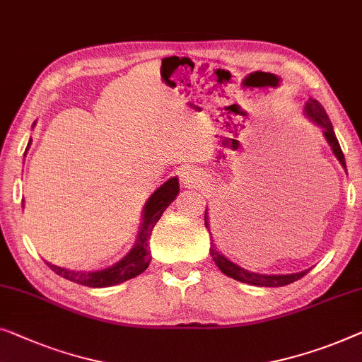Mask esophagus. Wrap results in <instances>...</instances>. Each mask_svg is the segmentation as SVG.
Returning <instances> with one entry per match:
<instances>
[{
    "label": "esophagus",
    "mask_w": 362,
    "mask_h": 362,
    "mask_svg": "<svg viewBox=\"0 0 362 362\" xmlns=\"http://www.w3.org/2000/svg\"><path fill=\"white\" fill-rule=\"evenodd\" d=\"M181 181L186 187L196 186L201 182V175H199L197 171H194L192 168H185L181 171Z\"/></svg>",
    "instance_id": "esophagus-1"
}]
</instances>
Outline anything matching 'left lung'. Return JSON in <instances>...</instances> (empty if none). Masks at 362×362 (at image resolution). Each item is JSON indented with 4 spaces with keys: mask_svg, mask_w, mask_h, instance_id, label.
<instances>
[{
    "mask_svg": "<svg viewBox=\"0 0 362 362\" xmlns=\"http://www.w3.org/2000/svg\"><path fill=\"white\" fill-rule=\"evenodd\" d=\"M303 116L322 129L323 137H325V140H327V144L329 145V148H332L333 155L337 156L339 165H341L344 171H346V161H344L341 146H339L337 135H334L333 125H332V122H329V119L327 116V112H325L322 104L318 103L317 99L310 98L305 103V106H303ZM204 220H206L207 232H209V235H211V250H209V253H211L214 263L217 264V268L222 271L225 276L232 277V279H235V281L245 282V284H251V286H258V287H282V286L291 284V282L298 281L300 277H303L308 271H310V269H305L300 272H292V274H259V272L245 269V268H242V266L235 264L233 261H230L225 255L220 253L217 245L214 243L212 232H211V220H209V209L207 207H206V216H204Z\"/></svg>",
    "mask_w": 362,
    "mask_h": 362,
    "instance_id": "left-lung-1",
    "label": "left lung"
}]
</instances>
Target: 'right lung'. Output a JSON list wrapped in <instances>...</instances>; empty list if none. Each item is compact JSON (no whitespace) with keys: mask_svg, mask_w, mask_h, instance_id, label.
Returning <instances> with one entry per match:
<instances>
[{"mask_svg":"<svg viewBox=\"0 0 362 362\" xmlns=\"http://www.w3.org/2000/svg\"><path fill=\"white\" fill-rule=\"evenodd\" d=\"M35 122L33 124V127ZM33 142V139L29 140V145ZM177 194H180V181L177 177H170L168 181L163 182L158 189H156L151 196L146 199L144 211H142V223H140V230L137 235V240H135V245L132 250L129 251L127 255L124 256L122 259H119L117 263L104 269L98 271H71L66 268H60V266L50 264V269L57 272V274L65 277V279L76 282V284L88 286V287H111L122 284V282L132 279V277L142 274V272L148 268L151 255H150V237L151 230L158 222L161 214L166 211V207L175 201ZM23 209H24V201H23Z\"/></svg>","mask_w":362,"mask_h":362,"instance_id":"obj_1","label":"right lung"}]
</instances>
